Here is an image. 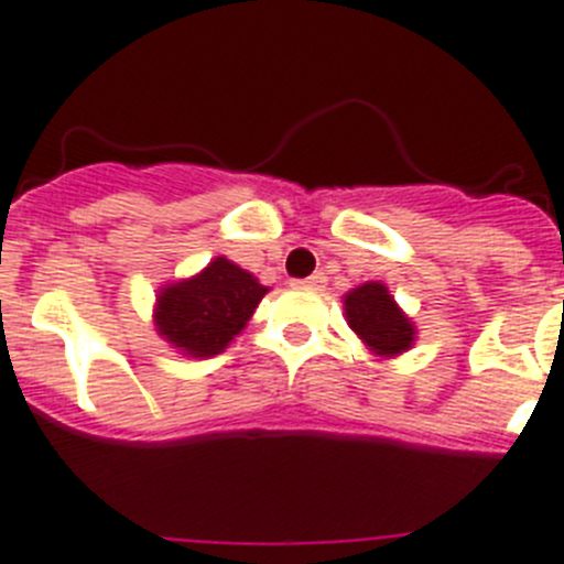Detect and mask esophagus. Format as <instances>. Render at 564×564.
I'll list each match as a JSON object with an SVG mask.
<instances>
[{
	"instance_id": "1",
	"label": "esophagus",
	"mask_w": 564,
	"mask_h": 564,
	"mask_svg": "<svg viewBox=\"0 0 564 564\" xmlns=\"http://www.w3.org/2000/svg\"><path fill=\"white\" fill-rule=\"evenodd\" d=\"M325 282H328V276L325 273H314V276H307V279H293V285L296 288H311V291H322L325 288Z\"/></svg>"
}]
</instances>
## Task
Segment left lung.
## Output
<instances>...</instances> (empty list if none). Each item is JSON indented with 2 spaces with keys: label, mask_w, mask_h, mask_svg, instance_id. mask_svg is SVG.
<instances>
[{
  "label": "left lung",
  "mask_w": 564,
  "mask_h": 564,
  "mask_svg": "<svg viewBox=\"0 0 564 564\" xmlns=\"http://www.w3.org/2000/svg\"><path fill=\"white\" fill-rule=\"evenodd\" d=\"M345 314L359 339L379 356H393L411 348V319L399 311L388 288L379 282H368V285L350 291L345 296Z\"/></svg>",
  "instance_id": "obj_1"
}]
</instances>
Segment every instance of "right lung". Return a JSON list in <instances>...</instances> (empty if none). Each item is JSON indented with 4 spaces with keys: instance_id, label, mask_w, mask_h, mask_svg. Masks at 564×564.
Returning <instances> with one entry per match:
<instances>
[{
    "instance_id": "obj_1",
    "label": "right lung",
    "mask_w": 564,
    "mask_h": 564,
    "mask_svg": "<svg viewBox=\"0 0 564 564\" xmlns=\"http://www.w3.org/2000/svg\"><path fill=\"white\" fill-rule=\"evenodd\" d=\"M264 291L225 257L199 273V276L165 288L156 300V328L171 345L191 356H216L228 348L239 330L248 325Z\"/></svg>"
}]
</instances>
